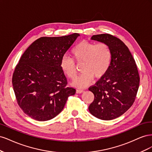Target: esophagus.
<instances>
[{"label": "esophagus", "mask_w": 152, "mask_h": 152, "mask_svg": "<svg viewBox=\"0 0 152 152\" xmlns=\"http://www.w3.org/2000/svg\"><path fill=\"white\" fill-rule=\"evenodd\" d=\"M84 91V90H82V89H77L76 93H83Z\"/></svg>", "instance_id": "esophagus-1"}]
</instances>
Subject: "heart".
<instances>
[{
	"label": "heart",
	"instance_id": "obj_1",
	"mask_svg": "<svg viewBox=\"0 0 152 152\" xmlns=\"http://www.w3.org/2000/svg\"><path fill=\"white\" fill-rule=\"evenodd\" d=\"M73 58L77 64L82 65L83 73L75 79L73 84L79 87L88 86L93 79H100L108 72L112 61V52L109 45L104 42L83 40L72 50ZM60 67L64 73L71 79H74L78 73V68L73 58L63 55Z\"/></svg>",
	"mask_w": 152,
	"mask_h": 152
}]
</instances>
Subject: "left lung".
<instances>
[{"mask_svg": "<svg viewBox=\"0 0 152 152\" xmlns=\"http://www.w3.org/2000/svg\"><path fill=\"white\" fill-rule=\"evenodd\" d=\"M91 39L109 45L112 61L107 74L89 88L94 95L89 110L102 120H112L134 103L140 86L138 70L131 52L121 39L108 34L95 35Z\"/></svg>", "mask_w": 152, "mask_h": 152, "instance_id": "left-lung-1", "label": "left lung"}]
</instances>
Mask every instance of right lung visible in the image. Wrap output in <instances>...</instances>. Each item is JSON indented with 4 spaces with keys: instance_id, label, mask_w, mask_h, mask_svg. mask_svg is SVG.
Wrapping results in <instances>:
<instances>
[{
    "instance_id": "obj_1",
    "label": "right lung",
    "mask_w": 152,
    "mask_h": 152,
    "mask_svg": "<svg viewBox=\"0 0 152 152\" xmlns=\"http://www.w3.org/2000/svg\"><path fill=\"white\" fill-rule=\"evenodd\" d=\"M79 36L74 33L36 40L21 56L12 74L17 103L27 115L46 121L60 113L76 90L68 82L60 67L61 59Z\"/></svg>"
}]
</instances>
